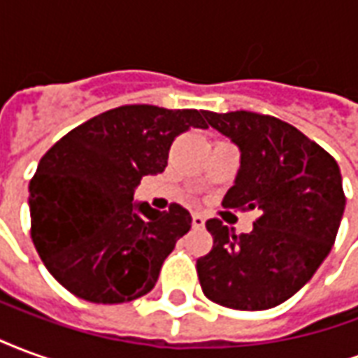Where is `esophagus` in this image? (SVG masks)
I'll list each match as a JSON object with an SVG mask.
<instances>
[{
  "mask_svg": "<svg viewBox=\"0 0 358 358\" xmlns=\"http://www.w3.org/2000/svg\"><path fill=\"white\" fill-rule=\"evenodd\" d=\"M192 224H194V228H203L205 226V218L195 213V215H192Z\"/></svg>",
  "mask_w": 358,
  "mask_h": 358,
  "instance_id": "34e87169",
  "label": "esophagus"
}]
</instances>
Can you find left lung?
<instances>
[{"mask_svg":"<svg viewBox=\"0 0 358 358\" xmlns=\"http://www.w3.org/2000/svg\"><path fill=\"white\" fill-rule=\"evenodd\" d=\"M209 126L240 149V171L224 207L257 210L249 234L207 220L209 255L197 261L203 293L236 310L287 301L330 253L345 209L338 163L295 126L249 110H203Z\"/></svg>","mask_w":358,"mask_h":358,"instance_id":"8db88e82","label":"left lung"}]
</instances>
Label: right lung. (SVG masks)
I'll use <instances>...</instances> for the list:
<instances>
[{
    "instance_id": "add662e5",
    "label": "right lung",
    "mask_w": 358,
    "mask_h": 358,
    "mask_svg": "<svg viewBox=\"0 0 358 358\" xmlns=\"http://www.w3.org/2000/svg\"><path fill=\"white\" fill-rule=\"evenodd\" d=\"M207 128L203 110L124 105L76 126L30 180L32 241L45 268L90 303H128L153 289L192 217L132 203L143 176L164 171L176 136Z\"/></svg>"
}]
</instances>
